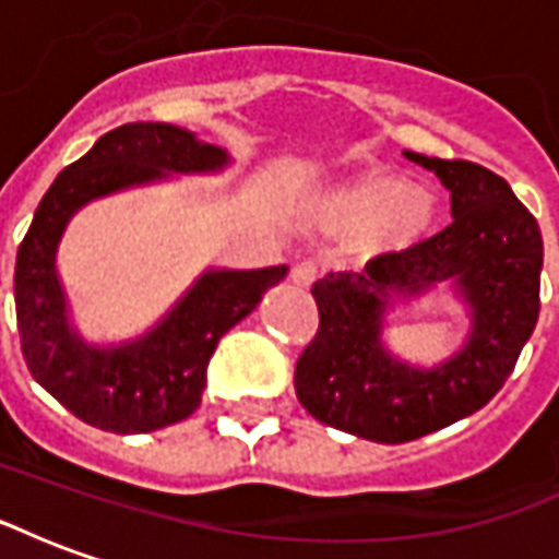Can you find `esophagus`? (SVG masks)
Wrapping results in <instances>:
<instances>
[{"label":"esophagus","instance_id":"esophagus-1","mask_svg":"<svg viewBox=\"0 0 559 559\" xmlns=\"http://www.w3.org/2000/svg\"><path fill=\"white\" fill-rule=\"evenodd\" d=\"M317 275H320V272H317V263H311V260H302V263H296V266H293V272H290V278H293V284H296V287H311V284L317 281Z\"/></svg>","mask_w":559,"mask_h":559}]
</instances>
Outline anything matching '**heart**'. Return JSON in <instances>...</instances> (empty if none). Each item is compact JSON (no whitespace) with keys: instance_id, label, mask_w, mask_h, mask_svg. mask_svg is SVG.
<instances>
[{"instance_id":"b5f03b06","label":"heart","mask_w":559,"mask_h":559,"mask_svg":"<svg viewBox=\"0 0 559 559\" xmlns=\"http://www.w3.org/2000/svg\"><path fill=\"white\" fill-rule=\"evenodd\" d=\"M437 197L407 185L380 167L341 182L326 197V218L335 227H356V245L365 254H395L419 245L437 227Z\"/></svg>"}]
</instances>
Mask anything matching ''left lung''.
Wrapping results in <instances>:
<instances>
[{"label": "left lung", "mask_w": 559, "mask_h": 559, "mask_svg": "<svg viewBox=\"0 0 559 559\" xmlns=\"http://www.w3.org/2000/svg\"><path fill=\"white\" fill-rule=\"evenodd\" d=\"M452 191V224L365 272H329L314 293L320 326L296 362V395L317 421L374 443H411L485 407L512 374L539 320L542 233L503 176L473 160L407 152ZM455 277L474 305L468 347L433 372L389 360L379 317L392 289Z\"/></svg>", "instance_id": "1"}]
</instances>
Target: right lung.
Returning a JSON list of instances; mask_svg holds the SVG:
<instances>
[{
  "instance_id": "right-lung-1",
  "label": "right lung",
  "mask_w": 559,
  "mask_h": 559,
  "mask_svg": "<svg viewBox=\"0 0 559 559\" xmlns=\"http://www.w3.org/2000/svg\"><path fill=\"white\" fill-rule=\"evenodd\" d=\"M224 152L164 122H128L56 176L17 248L14 305L23 359L66 411L114 433L155 431L200 407L206 368L224 332L254 311L287 266L209 272L155 332L119 350L83 347L66 323L56 245L71 212L92 197L158 179L164 170H215Z\"/></svg>"
}]
</instances>
